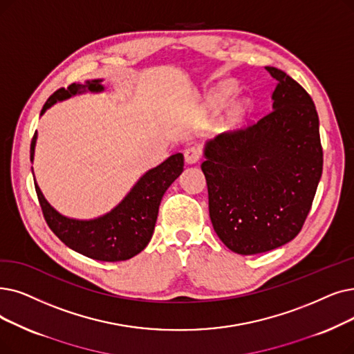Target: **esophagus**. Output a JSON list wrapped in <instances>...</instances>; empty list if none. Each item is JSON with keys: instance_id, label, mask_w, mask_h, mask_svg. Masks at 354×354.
<instances>
[{"instance_id": "1", "label": "esophagus", "mask_w": 354, "mask_h": 354, "mask_svg": "<svg viewBox=\"0 0 354 354\" xmlns=\"http://www.w3.org/2000/svg\"><path fill=\"white\" fill-rule=\"evenodd\" d=\"M183 156H185V162L188 165H194L199 160V158H201V153H199L198 147L191 146V147L185 149V151H183Z\"/></svg>"}]
</instances>
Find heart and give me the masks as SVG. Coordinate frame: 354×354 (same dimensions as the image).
<instances>
[{
	"mask_svg": "<svg viewBox=\"0 0 354 354\" xmlns=\"http://www.w3.org/2000/svg\"><path fill=\"white\" fill-rule=\"evenodd\" d=\"M230 94V86H221L218 88L217 91H214L212 94L208 97V101H207V105L208 106H217L220 105Z\"/></svg>",
	"mask_w": 354,
	"mask_h": 354,
	"instance_id": "obj_1",
	"label": "heart"
}]
</instances>
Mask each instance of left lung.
<instances>
[{
	"label": "left lung",
	"instance_id": "left-lung-1",
	"mask_svg": "<svg viewBox=\"0 0 354 354\" xmlns=\"http://www.w3.org/2000/svg\"><path fill=\"white\" fill-rule=\"evenodd\" d=\"M272 111L245 130L205 143L201 165L215 233L239 254L273 250L295 239L322 174L319 121L313 98L283 71Z\"/></svg>",
	"mask_w": 354,
	"mask_h": 354
}]
</instances>
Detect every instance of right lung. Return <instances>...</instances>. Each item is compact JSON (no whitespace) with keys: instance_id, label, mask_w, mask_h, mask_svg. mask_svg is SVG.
Here are the masks:
<instances>
[{"instance_id":"obj_1","label":"right lung","mask_w":354,"mask_h":354,"mask_svg":"<svg viewBox=\"0 0 354 354\" xmlns=\"http://www.w3.org/2000/svg\"><path fill=\"white\" fill-rule=\"evenodd\" d=\"M101 82L102 80H94L85 84H72L66 89H57L43 105L40 115L57 101L68 100L86 91H104ZM36 140L37 131L30 145L32 162L35 159ZM182 171L183 155L176 153L147 171L115 208L94 220L65 217L46 201L36 179L35 188L46 223L69 249L101 262H120L139 254L149 244L158 220L162 196Z\"/></svg>"}]
</instances>
